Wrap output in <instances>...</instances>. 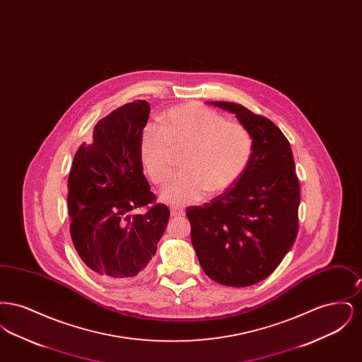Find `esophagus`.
<instances>
[{
    "label": "esophagus",
    "mask_w": 362,
    "mask_h": 362,
    "mask_svg": "<svg viewBox=\"0 0 362 362\" xmlns=\"http://www.w3.org/2000/svg\"><path fill=\"white\" fill-rule=\"evenodd\" d=\"M171 216L173 217H182V216H185V210L180 209V207H171Z\"/></svg>",
    "instance_id": "esophagus-1"
}]
</instances>
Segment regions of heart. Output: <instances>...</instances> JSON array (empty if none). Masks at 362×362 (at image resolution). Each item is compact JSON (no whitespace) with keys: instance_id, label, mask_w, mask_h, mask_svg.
<instances>
[{"instance_id":"b5f03b06","label":"heart","mask_w":362,"mask_h":362,"mask_svg":"<svg viewBox=\"0 0 362 362\" xmlns=\"http://www.w3.org/2000/svg\"><path fill=\"white\" fill-rule=\"evenodd\" d=\"M186 149L185 173L165 186L161 198L173 205L198 202L207 191L223 192L247 171L254 139L245 126L201 104H183L164 115V126L148 124L141 138L142 163L156 185L173 173L175 151Z\"/></svg>"}]
</instances>
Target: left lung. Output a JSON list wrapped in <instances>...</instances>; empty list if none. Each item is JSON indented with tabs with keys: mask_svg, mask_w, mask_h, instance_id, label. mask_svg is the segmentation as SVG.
<instances>
[{
	"mask_svg": "<svg viewBox=\"0 0 362 362\" xmlns=\"http://www.w3.org/2000/svg\"><path fill=\"white\" fill-rule=\"evenodd\" d=\"M236 115L254 139L247 171L202 206L186 210L201 267L226 286H250L270 276L298 230L300 185L291 144L270 119L240 104L209 102Z\"/></svg>",
	"mask_w": 362,
	"mask_h": 362,
	"instance_id": "1",
	"label": "left lung"
}]
</instances>
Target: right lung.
I'll list each match as a JSON object with an SVG mask.
<instances>
[{"instance_id": "obj_1", "label": "right lung", "mask_w": 362, "mask_h": 362, "mask_svg": "<svg viewBox=\"0 0 362 362\" xmlns=\"http://www.w3.org/2000/svg\"><path fill=\"white\" fill-rule=\"evenodd\" d=\"M151 114L145 100L98 122L76 152L68 179L70 236L86 266L107 282L133 281L151 267L170 209L155 204L144 176L141 138ZM146 206L144 214L135 210Z\"/></svg>"}]
</instances>
